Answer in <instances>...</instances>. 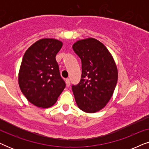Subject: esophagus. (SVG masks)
<instances>
[{"label": "esophagus", "instance_id": "esophagus-1", "mask_svg": "<svg viewBox=\"0 0 149 149\" xmlns=\"http://www.w3.org/2000/svg\"><path fill=\"white\" fill-rule=\"evenodd\" d=\"M66 85L67 86H70V80H69V79H66Z\"/></svg>", "mask_w": 149, "mask_h": 149}]
</instances>
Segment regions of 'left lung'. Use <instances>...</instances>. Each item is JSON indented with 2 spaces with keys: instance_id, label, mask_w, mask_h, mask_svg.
<instances>
[{
  "instance_id": "1",
  "label": "left lung",
  "mask_w": 149,
  "mask_h": 149,
  "mask_svg": "<svg viewBox=\"0 0 149 149\" xmlns=\"http://www.w3.org/2000/svg\"><path fill=\"white\" fill-rule=\"evenodd\" d=\"M72 49L81 60V80L72 89L79 109L93 113L107 105L113 94L118 73L107 48L95 38L78 40Z\"/></svg>"
}]
</instances>
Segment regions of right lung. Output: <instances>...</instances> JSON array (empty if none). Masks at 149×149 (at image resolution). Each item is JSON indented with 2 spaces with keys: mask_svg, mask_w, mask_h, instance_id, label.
<instances>
[{
  "mask_svg": "<svg viewBox=\"0 0 149 149\" xmlns=\"http://www.w3.org/2000/svg\"><path fill=\"white\" fill-rule=\"evenodd\" d=\"M62 42L54 38L40 39L24 55L18 81L22 92L38 107L54 105L66 87L56 56Z\"/></svg>",
  "mask_w": 149,
  "mask_h": 149,
  "instance_id": "1",
  "label": "right lung"
}]
</instances>
